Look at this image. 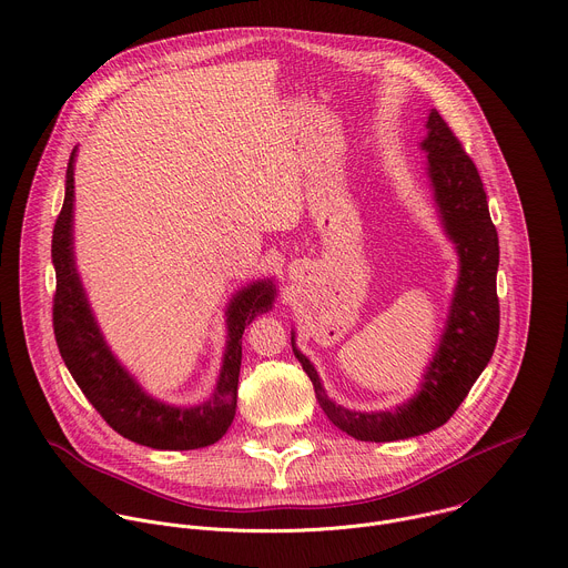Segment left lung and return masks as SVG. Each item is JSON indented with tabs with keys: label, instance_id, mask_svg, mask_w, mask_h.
<instances>
[{
	"label": "left lung",
	"instance_id": "obj_1",
	"mask_svg": "<svg viewBox=\"0 0 568 568\" xmlns=\"http://www.w3.org/2000/svg\"><path fill=\"white\" fill-rule=\"evenodd\" d=\"M427 130L423 150L429 152L434 199L449 240L457 244L462 271L440 347L427 367L420 392L394 412H349L326 398L313 365L293 347L326 418L358 440L387 443L447 423L490 363L499 335V240L481 176L462 141L434 109Z\"/></svg>",
	"mask_w": 568,
	"mask_h": 568
}]
</instances>
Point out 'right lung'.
<instances>
[{
  "label": "right lung",
  "instance_id": "add662e5",
  "mask_svg": "<svg viewBox=\"0 0 568 568\" xmlns=\"http://www.w3.org/2000/svg\"><path fill=\"white\" fill-rule=\"evenodd\" d=\"M73 156L75 150L69 159L64 203L55 219L51 242L55 266L53 333L60 356L87 400L121 436L154 449H196L212 445L229 432L235 418L244 328L257 313L271 308L275 288L271 282H257L240 291L231 302L229 349H225L216 392L207 403L183 409L150 398L106 349L73 266Z\"/></svg>",
  "mask_w": 568,
  "mask_h": 568
}]
</instances>
